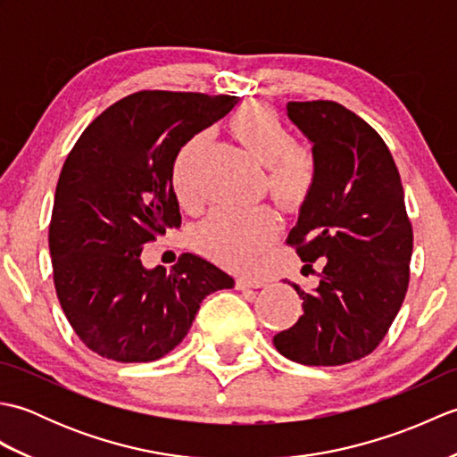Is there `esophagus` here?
<instances>
[{
    "label": "esophagus",
    "mask_w": 457,
    "mask_h": 457,
    "mask_svg": "<svg viewBox=\"0 0 457 457\" xmlns=\"http://www.w3.org/2000/svg\"><path fill=\"white\" fill-rule=\"evenodd\" d=\"M265 283L261 278H249V277H239L237 280H236V287L237 288H241V290H245V288H259V287H263Z\"/></svg>",
    "instance_id": "34e87169"
}]
</instances>
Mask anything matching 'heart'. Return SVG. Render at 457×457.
Here are the masks:
<instances>
[{"label": "heart", "mask_w": 457, "mask_h": 457, "mask_svg": "<svg viewBox=\"0 0 457 457\" xmlns=\"http://www.w3.org/2000/svg\"><path fill=\"white\" fill-rule=\"evenodd\" d=\"M236 139L267 164V188L287 210L303 208L314 190L318 167L314 154L295 143L280 115L263 102H249L229 118ZM210 131L200 129L184 141L170 161V184L182 206L198 198V167L210 143ZM278 234L275 210L261 204L251 208H216L204 220L194 241L202 255L216 263L247 270Z\"/></svg>", "instance_id": "b5f03b06"}]
</instances>
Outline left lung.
I'll return each instance as SVG.
<instances>
[{"label": "left lung", "instance_id": "left-lung-1", "mask_svg": "<svg viewBox=\"0 0 457 457\" xmlns=\"http://www.w3.org/2000/svg\"><path fill=\"white\" fill-rule=\"evenodd\" d=\"M288 118L314 143V190L287 244L322 263L304 314L273 337L303 365H344L369 355L399 314L411 278L412 223L393 154L371 125L329 100L290 102Z\"/></svg>", "mask_w": 457, "mask_h": 457}]
</instances>
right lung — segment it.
Wrapping results in <instances>:
<instances>
[{
  "label": "right lung",
  "instance_id": "right-lung-1",
  "mask_svg": "<svg viewBox=\"0 0 457 457\" xmlns=\"http://www.w3.org/2000/svg\"><path fill=\"white\" fill-rule=\"evenodd\" d=\"M237 96L143 90L102 112L74 143L54 194L48 249L58 303L80 342L105 359L145 363L188 334L202 300L234 278L182 253L147 270L143 245L180 228L170 161Z\"/></svg>",
  "mask_w": 457,
  "mask_h": 457
}]
</instances>
